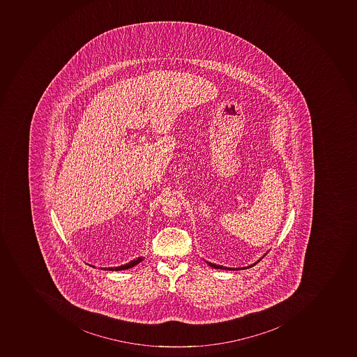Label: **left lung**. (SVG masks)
Returning <instances> with one entry per match:
<instances>
[{
    "mask_svg": "<svg viewBox=\"0 0 357 357\" xmlns=\"http://www.w3.org/2000/svg\"><path fill=\"white\" fill-rule=\"evenodd\" d=\"M260 260H261V259H260ZM260 260H259V261H260ZM259 261H258V262H259ZM258 262H255V264H258ZM207 264H209L210 267L215 268V269L234 270V269H231V268L222 267V266H218V264H211V262H207ZM255 264H253V266H255ZM253 266H250V267H253Z\"/></svg>",
    "mask_w": 357,
    "mask_h": 357,
    "instance_id": "8db88e82",
    "label": "left lung"
}]
</instances>
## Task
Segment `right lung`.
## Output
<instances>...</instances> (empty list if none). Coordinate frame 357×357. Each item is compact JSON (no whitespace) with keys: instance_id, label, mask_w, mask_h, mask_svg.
<instances>
[{"instance_id":"add662e5","label":"right lung","mask_w":357,"mask_h":357,"mask_svg":"<svg viewBox=\"0 0 357 357\" xmlns=\"http://www.w3.org/2000/svg\"><path fill=\"white\" fill-rule=\"evenodd\" d=\"M144 260V259L138 258L135 259V260L131 261V262H129V264H124V266H120V267H115V268H108V269H104V270H126V269H130V268L135 267V264H140L141 261Z\"/></svg>"}]
</instances>
